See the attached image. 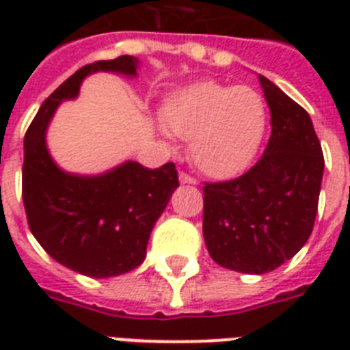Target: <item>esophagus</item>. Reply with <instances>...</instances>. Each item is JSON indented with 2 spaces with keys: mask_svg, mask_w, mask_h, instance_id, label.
<instances>
[{
  "mask_svg": "<svg viewBox=\"0 0 350 350\" xmlns=\"http://www.w3.org/2000/svg\"><path fill=\"white\" fill-rule=\"evenodd\" d=\"M180 181H181V183H189V185H194V183H196V178H192V176L187 174V172H180Z\"/></svg>",
  "mask_w": 350,
  "mask_h": 350,
  "instance_id": "1",
  "label": "esophagus"
}]
</instances>
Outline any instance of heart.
<instances>
[{
    "label": "heart",
    "mask_w": 350,
    "mask_h": 350,
    "mask_svg": "<svg viewBox=\"0 0 350 350\" xmlns=\"http://www.w3.org/2000/svg\"><path fill=\"white\" fill-rule=\"evenodd\" d=\"M165 123L189 142L192 163L211 178H232L250 165L267 131V105L258 90L203 81L167 103Z\"/></svg>",
    "instance_id": "obj_1"
}]
</instances>
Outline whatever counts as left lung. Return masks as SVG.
<instances>
[{
    "mask_svg": "<svg viewBox=\"0 0 350 350\" xmlns=\"http://www.w3.org/2000/svg\"><path fill=\"white\" fill-rule=\"evenodd\" d=\"M272 132L258 163L203 187V238L218 265L265 274L291 260L314 227L323 152L310 116L260 76Z\"/></svg>",
    "mask_w": 350,
    "mask_h": 350,
    "instance_id": "1",
    "label": "left lung"
}]
</instances>
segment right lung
<instances>
[{
  "label": "right lung",
  "instance_id": "obj_1",
  "mask_svg": "<svg viewBox=\"0 0 350 350\" xmlns=\"http://www.w3.org/2000/svg\"><path fill=\"white\" fill-rule=\"evenodd\" d=\"M139 59L85 65L63 81L43 103L25 134L23 205L30 232L67 269L90 278H112L142 265L154 224L180 187L174 163L147 169L125 161L109 172L79 176L54 163L45 134L54 112L79 94V85L94 72L136 76Z\"/></svg>",
  "mask_w": 350,
  "mask_h": 350
}]
</instances>
